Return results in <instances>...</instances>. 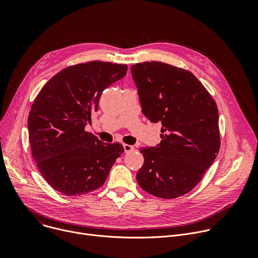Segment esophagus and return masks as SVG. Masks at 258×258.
Masks as SVG:
<instances>
[{
  "instance_id": "1",
  "label": "esophagus",
  "mask_w": 258,
  "mask_h": 258,
  "mask_svg": "<svg viewBox=\"0 0 258 258\" xmlns=\"http://www.w3.org/2000/svg\"><path fill=\"white\" fill-rule=\"evenodd\" d=\"M123 147H124L125 153H129V152H132V151L134 150V147H132V146H130V145H124Z\"/></svg>"
}]
</instances>
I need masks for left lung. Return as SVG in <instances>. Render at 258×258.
Instances as JSON below:
<instances>
[{"instance_id": "8db88e82", "label": "left lung", "mask_w": 258, "mask_h": 258, "mask_svg": "<svg viewBox=\"0 0 258 258\" xmlns=\"http://www.w3.org/2000/svg\"><path fill=\"white\" fill-rule=\"evenodd\" d=\"M141 110L162 124L156 148H140L145 158L136 179L149 194L174 199L203 178L220 148L218 108L190 72L158 61L131 67Z\"/></svg>"}]
</instances>
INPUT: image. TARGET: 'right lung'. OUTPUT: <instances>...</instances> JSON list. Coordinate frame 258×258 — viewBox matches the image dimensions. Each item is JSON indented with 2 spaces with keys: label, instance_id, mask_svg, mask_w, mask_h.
<instances>
[{
  "label": "right lung",
  "instance_id": "add662e5",
  "mask_svg": "<svg viewBox=\"0 0 258 258\" xmlns=\"http://www.w3.org/2000/svg\"><path fill=\"white\" fill-rule=\"evenodd\" d=\"M127 64L89 61L53 76L37 95L27 119L28 139L45 180L64 196L99 188L124 152L85 131L101 93L127 74Z\"/></svg>",
  "mask_w": 258,
  "mask_h": 258
}]
</instances>
